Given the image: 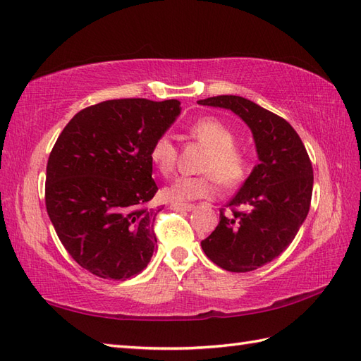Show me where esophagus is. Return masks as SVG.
<instances>
[{
    "instance_id": "esophagus-1",
    "label": "esophagus",
    "mask_w": 361,
    "mask_h": 361,
    "mask_svg": "<svg viewBox=\"0 0 361 361\" xmlns=\"http://www.w3.org/2000/svg\"><path fill=\"white\" fill-rule=\"evenodd\" d=\"M170 207L173 210H178V212H191L195 208L193 204H180V202H171Z\"/></svg>"
}]
</instances>
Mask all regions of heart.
Returning <instances> with one entry per match:
<instances>
[{
	"mask_svg": "<svg viewBox=\"0 0 361 361\" xmlns=\"http://www.w3.org/2000/svg\"><path fill=\"white\" fill-rule=\"evenodd\" d=\"M188 135L202 147L207 153L201 162V176H179L164 188L166 199L176 202L195 201L213 197L218 193L219 182L227 187L238 185L250 171V157L244 149L235 147L236 135L228 125L216 117H202L188 126ZM149 160L157 171L168 176L176 166L178 148L168 135H159L149 148Z\"/></svg>",
	"mask_w": 361,
	"mask_h": 361,
	"instance_id": "1",
	"label": "heart"
}]
</instances>
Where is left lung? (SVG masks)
Masks as SVG:
<instances>
[{"label": "left lung", "mask_w": 361, "mask_h": 361, "mask_svg": "<svg viewBox=\"0 0 361 361\" xmlns=\"http://www.w3.org/2000/svg\"><path fill=\"white\" fill-rule=\"evenodd\" d=\"M199 105L233 111L252 130L259 164L235 197L231 213L201 243L224 270L252 271L281 255L309 213L314 170L300 135L290 123L239 95H218Z\"/></svg>", "instance_id": "1"}]
</instances>
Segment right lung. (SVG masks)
I'll use <instances>...</instances> for the list:
<instances>
[{
    "instance_id": "obj_1",
    "label": "right lung",
    "mask_w": 361,
    "mask_h": 361,
    "mask_svg": "<svg viewBox=\"0 0 361 361\" xmlns=\"http://www.w3.org/2000/svg\"><path fill=\"white\" fill-rule=\"evenodd\" d=\"M180 114L179 100H106L80 111L46 166V210L78 266L105 279L139 275L156 250L157 193L149 148Z\"/></svg>"
}]
</instances>
